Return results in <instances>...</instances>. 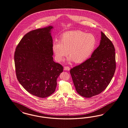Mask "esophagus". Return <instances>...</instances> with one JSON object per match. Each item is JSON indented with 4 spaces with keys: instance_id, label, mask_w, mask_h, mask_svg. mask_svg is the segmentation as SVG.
Returning <instances> with one entry per match:
<instances>
[{
    "instance_id": "esophagus-1",
    "label": "esophagus",
    "mask_w": 128,
    "mask_h": 128,
    "mask_svg": "<svg viewBox=\"0 0 128 128\" xmlns=\"http://www.w3.org/2000/svg\"><path fill=\"white\" fill-rule=\"evenodd\" d=\"M64 70L67 71L70 70V68L68 66H64Z\"/></svg>"
}]
</instances>
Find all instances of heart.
<instances>
[{
  "mask_svg": "<svg viewBox=\"0 0 128 128\" xmlns=\"http://www.w3.org/2000/svg\"><path fill=\"white\" fill-rule=\"evenodd\" d=\"M96 44V38L91 34L80 30L69 31L62 34L60 40H54L52 50L58 62L63 61L68 52V60L80 63L91 56Z\"/></svg>",
  "mask_w": 128,
  "mask_h": 128,
  "instance_id": "1",
  "label": "heart"
}]
</instances>
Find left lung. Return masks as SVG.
Instances as JSON below:
<instances>
[{
    "label": "left lung",
    "mask_w": 128,
    "mask_h": 128,
    "mask_svg": "<svg viewBox=\"0 0 128 128\" xmlns=\"http://www.w3.org/2000/svg\"><path fill=\"white\" fill-rule=\"evenodd\" d=\"M116 66L114 45L101 32L100 45L91 58L70 70L76 92L86 98L102 93L110 84Z\"/></svg>",
    "instance_id": "1"
}]
</instances>
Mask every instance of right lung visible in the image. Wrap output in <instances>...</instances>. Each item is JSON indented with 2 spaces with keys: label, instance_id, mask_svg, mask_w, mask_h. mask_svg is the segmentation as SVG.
I'll return each mask as SVG.
<instances>
[{
  "label": "right lung",
  "instance_id": "right-lung-1",
  "mask_svg": "<svg viewBox=\"0 0 128 128\" xmlns=\"http://www.w3.org/2000/svg\"><path fill=\"white\" fill-rule=\"evenodd\" d=\"M50 26L32 30L24 35L14 52L16 73L19 83L37 97L52 95L63 68L53 61V41Z\"/></svg>",
  "mask_w": 128,
  "mask_h": 128
}]
</instances>
